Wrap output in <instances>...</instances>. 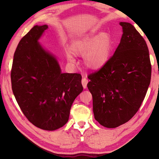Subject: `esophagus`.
<instances>
[{
	"label": "esophagus",
	"mask_w": 159,
	"mask_h": 159,
	"mask_svg": "<svg viewBox=\"0 0 159 159\" xmlns=\"http://www.w3.org/2000/svg\"><path fill=\"white\" fill-rule=\"evenodd\" d=\"M87 83H88V80L87 79V76L83 75V79H82V85L84 89L87 88Z\"/></svg>",
	"instance_id": "esophagus-1"
}]
</instances>
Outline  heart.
<instances>
[{
    "mask_svg": "<svg viewBox=\"0 0 159 159\" xmlns=\"http://www.w3.org/2000/svg\"><path fill=\"white\" fill-rule=\"evenodd\" d=\"M70 51L66 52L67 60L71 63L75 62L73 55H83L84 63L93 70L102 67L109 60L112 51V42L107 33L87 35L74 40L70 46Z\"/></svg>",
    "mask_w": 159,
    "mask_h": 159,
    "instance_id": "1",
    "label": "heart"
}]
</instances>
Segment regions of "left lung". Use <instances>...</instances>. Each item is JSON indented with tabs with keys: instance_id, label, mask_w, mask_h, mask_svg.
<instances>
[{
	"instance_id": "1",
	"label": "left lung",
	"mask_w": 159,
	"mask_h": 159,
	"mask_svg": "<svg viewBox=\"0 0 159 159\" xmlns=\"http://www.w3.org/2000/svg\"><path fill=\"white\" fill-rule=\"evenodd\" d=\"M123 34L114 55L102 67L88 75L95 120L113 128L125 124L140 108L151 79L147 43L128 22H120Z\"/></svg>"
}]
</instances>
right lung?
<instances>
[{"instance_id": "right-lung-1", "label": "right lung", "mask_w": 159, "mask_h": 159, "mask_svg": "<svg viewBox=\"0 0 159 159\" xmlns=\"http://www.w3.org/2000/svg\"><path fill=\"white\" fill-rule=\"evenodd\" d=\"M48 28L34 26L20 40L13 56L11 80L13 95L30 122L55 130L67 122L72 104L83 87L81 75L61 73L57 59L38 42Z\"/></svg>"}]
</instances>
